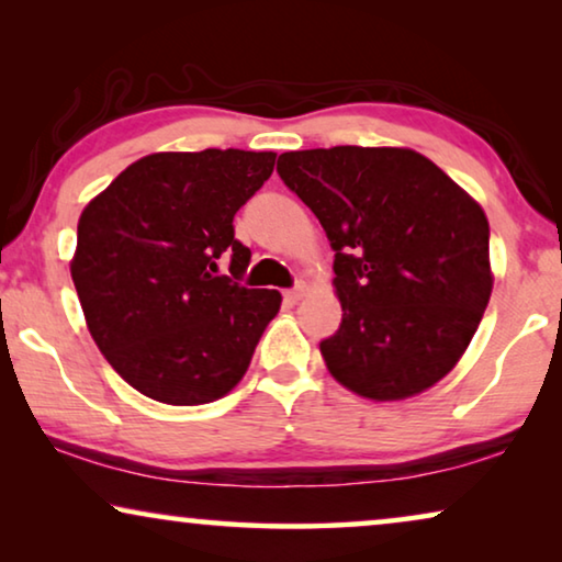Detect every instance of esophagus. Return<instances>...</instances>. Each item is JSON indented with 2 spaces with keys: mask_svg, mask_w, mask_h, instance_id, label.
Masks as SVG:
<instances>
[{
  "mask_svg": "<svg viewBox=\"0 0 562 562\" xmlns=\"http://www.w3.org/2000/svg\"><path fill=\"white\" fill-rule=\"evenodd\" d=\"M304 294H306V286H304V283H299V286L283 291V299H286L289 304H296V302H302Z\"/></svg>",
  "mask_w": 562,
  "mask_h": 562,
  "instance_id": "1",
  "label": "esophagus"
}]
</instances>
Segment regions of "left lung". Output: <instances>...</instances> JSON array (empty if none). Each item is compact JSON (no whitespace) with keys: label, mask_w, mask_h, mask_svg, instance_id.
Listing matches in <instances>:
<instances>
[{"label":"left lung","mask_w":562,"mask_h":562,"mask_svg":"<svg viewBox=\"0 0 562 562\" xmlns=\"http://www.w3.org/2000/svg\"><path fill=\"white\" fill-rule=\"evenodd\" d=\"M283 183L335 250L340 329L319 342L327 371L371 402H402L445 379L486 312L488 220L412 148L281 153Z\"/></svg>","instance_id":"1"}]
</instances>
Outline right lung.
<instances>
[{
  "mask_svg": "<svg viewBox=\"0 0 562 562\" xmlns=\"http://www.w3.org/2000/svg\"><path fill=\"white\" fill-rule=\"evenodd\" d=\"M276 153H150L83 206L71 279L97 348L130 386L171 406L229 394L281 294L217 277L250 250L233 220L273 173Z\"/></svg>",
  "mask_w": 562,
  "mask_h": 562,
  "instance_id": "1",
  "label": "right lung"
}]
</instances>
